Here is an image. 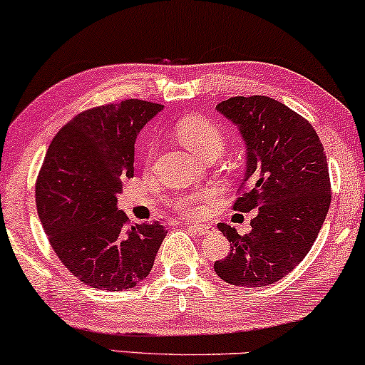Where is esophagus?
<instances>
[{
    "mask_svg": "<svg viewBox=\"0 0 365 365\" xmlns=\"http://www.w3.org/2000/svg\"><path fill=\"white\" fill-rule=\"evenodd\" d=\"M187 228L196 231L197 235H210L211 228L207 225H200V223H187Z\"/></svg>",
    "mask_w": 365,
    "mask_h": 365,
    "instance_id": "1",
    "label": "esophagus"
}]
</instances>
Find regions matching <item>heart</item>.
<instances>
[{"instance_id":"b5f03b06","label":"heart","mask_w":365,"mask_h":365,"mask_svg":"<svg viewBox=\"0 0 365 365\" xmlns=\"http://www.w3.org/2000/svg\"><path fill=\"white\" fill-rule=\"evenodd\" d=\"M174 135L178 137V140L189 153L201 159L211 154L220 155L225 148V137L220 127L200 115L182 117L181 120H178L176 125H174ZM211 191L186 194V196L179 197L176 207L181 212H186V215H197L202 205L211 200Z\"/></svg>"}]
</instances>
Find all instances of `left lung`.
Returning a JSON list of instances; mask_svg holds the SVG:
<instances>
[{
	"label": "left lung",
	"instance_id": "1",
	"mask_svg": "<svg viewBox=\"0 0 365 365\" xmlns=\"http://www.w3.org/2000/svg\"><path fill=\"white\" fill-rule=\"evenodd\" d=\"M216 110L238 127L246 148L243 194L233 207L257 215L245 236L217 225L231 252L215 272L236 287L272 285L305 258L329 212L324 145L309 120L269 97H233Z\"/></svg>",
	"mask_w": 365,
	"mask_h": 365
}]
</instances>
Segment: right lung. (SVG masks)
Masks as SVG:
<instances>
[{"instance_id":"obj_1","label":"right lung","mask_w":365,"mask_h":365,"mask_svg":"<svg viewBox=\"0 0 365 365\" xmlns=\"http://www.w3.org/2000/svg\"><path fill=\"white\" fill-rule=\"evenodd\" d=\"M163 106L129 98L73 117L51 140L36 181V207L56 257L97 290L135 287L153 269L168 231L130 225L117 207L134 178V144Z\"/></svg>"}]
</instances>
